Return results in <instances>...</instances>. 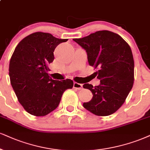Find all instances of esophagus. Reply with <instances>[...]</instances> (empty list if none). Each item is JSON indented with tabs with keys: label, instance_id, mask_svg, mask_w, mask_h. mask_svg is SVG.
<instances>
[{
	"label": "esophagus",
	"instance_id": "34e87169",
	"mask_svg": "<svg viewBox=\"0 0 150 150\" xmlns=\"http://www.w3.org/2000/svg\"><path fill=\"white\" fill-rule=\"evenodd\" d=\"M74 88H76V89H77V90H81L83 88V84L74 82Z\"/></svg>",
	"mask_w": 150,
	"mask_h": 150
}]
</instances>
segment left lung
Listing matches in <instances>:
<instances>
[{"label": "left lung", "mask_w": 150, "mask_h": 150, "mask_svg": "<svg viewBox=\"0 0 150 150\" xmlns=\"http://www.w3.org/2000/svg\"><path fill=\"white\" fill-rule=\"evenodd\" d=\"M73 40L86 50L90 65L99 69L95 74L100 84L83 85L93 95L91 100L83 103V107L96 115L114 113L134 85V61L130 47L121 36L108 30Z\"/></svg>", "instance_id": "1"}]
</instances>
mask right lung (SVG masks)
<instances>
[{
  "label": "right lung",
  "mask_w": 150,
  "mask_h": 150,
  "mask_svg": "<svg viewBox=\"0 0 150 150\" xmlns=\"http://www.w3.org/2000/svg\"><path fill=\"white\" fill-rule=\"evenodd\" d=\"M67 40L37 32L23 38L14 49L9 66L10 83L19 103L33 115L40 117L52 112L63 92L73 88L71 79L53 80L48 74L55 49Z\"/></svg>",
  "instance_id": "add662e5"
}]
</instances>
